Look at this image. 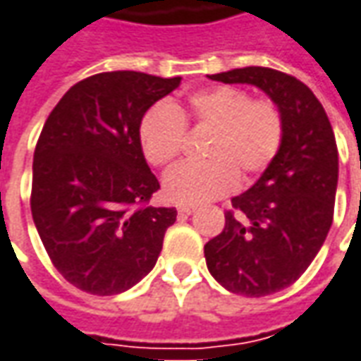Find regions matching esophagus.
Segmentation results:
<instances>
[{"label":"esophagus","instance_id":"obj_1","mask_svg":"<svg viewBox=\"0 0 361 361\" xmlns=\"http://www.w3.org/2000/svg\"><path fill=\"white\" fill-rule=\"evenodd\" d=\"M178 211L181 215H191L195 211V205H178Z\"/></svg>","mask_w":361,"mask_h":361}]
</instances>
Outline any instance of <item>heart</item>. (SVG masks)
<instances>
[{"label": "heart", "mask_w": 361, "mask_h": 361, "mask_svg": "<svg viewBox=\"0 0 361 361\" xmlns=\"http://www.w3.org/2000/svg\"><path fill=\"white\" fill-rule=\"evenodd\" d=\"M185 125L211 128L203 142V162L181 164L164 178V195L181 205L205 203L233 191L276 160L281 150L283 115L269 99H252L234 85H215L189 95L185 107L156 103L138 125L146 162L166 168L185 142Z\"/></svg>", "instance_id": "obj_1"}]
</instances>
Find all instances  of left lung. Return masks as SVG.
Returning a JSON list of instances; mask_svg holds the SVG:
<instances>
[{
    "mask_svg": "<svg viewBox=\"0 0 361 361\" xmlns=\"http://www.w3.org/2000/svg\"><path fill=\"white\" fill-rule=\"evenodd\" d=\"M223 84L259 87L283 115L286 137L276 160L224 213V228L205 244L216 281L246 297L295 283L330 231L338 183V148L314 93L297 78L248 66L209 75Z\"/></svg>",
    "mask_w": 361,
    "mask_h": 361,
    "instance_id": "1",
    "label": "left lung"
}]
</instances>
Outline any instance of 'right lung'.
I'll use <instances>...</instances> for the list:
<instances>
[{"mask_svg":"<svg viewBox=\"0 0 361 361\" xmlns=\"http://www.w3.org/2000/svg\"><path fill=\"white\" fill-rule=\"evenodd\" d=\"M181 78L103 72L72 85L42 127L32 158L31 211L54 268L92 295L127 291L156 266L173 207L138 142L145 113Z\"/></svg>","mask_w":361,"mask_h":361,"instance_id":"1","label":"right lung"}]
</instances>
